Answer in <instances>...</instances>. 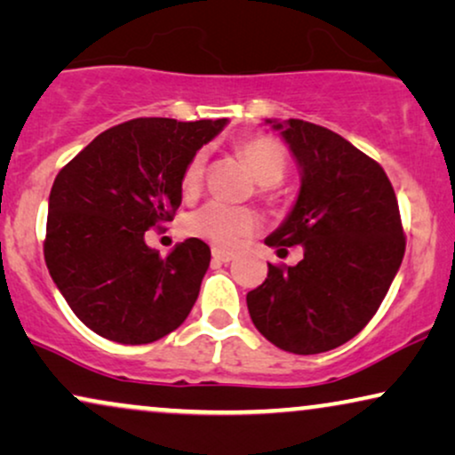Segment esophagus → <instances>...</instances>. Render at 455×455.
Returning a JSON list of instances; mask_svg holds the SVG:
<instances>
[{
    "label": "esophagus",
    "instance_id": "obj_1",
    "mask_svg": "<svg viewBox=\"0 0 455 455\" xmlns=\"http://www.w3.org/2000/svg\"><path fill=\"white\" fill-rule=\"evenodd\" d=\"M212 258H214L216 262L227 264V262H231V259L235 258V253H231V251H222V250H218V247H214V250H212Z\"/></svg>",
    "mask_w": 455,
    "mask_h": 455
}]
</instances>
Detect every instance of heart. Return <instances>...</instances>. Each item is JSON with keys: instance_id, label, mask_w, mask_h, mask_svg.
I'll return each mask as SVG.
<instances>
[{"instance_id": "b5f03b06", "label": "heart", "mask_w": 455, "mask_h": 455, "mask_svg": "<svg viewBox=\"0 0 455 455\" xmlns=\"http://www.w3.org/2000/svg\"><path fill=\"white\" fill-rule=\"evenodd\" d=\"M241 160L250 166L253 177L262 191H270L272 187L281 183L287 174V151L276 139L256 135L245 137L235 145ZM205 156L197 151L196 156L187 162L180 174V191L185 197L197 196L204 185ZM185 233L191 237L204 239L208 243L222 247V250H235L241 241L256 231L258 214L250 208H235V205H224L218 202L205 204L204 208L191 212L185 218Z\"/></svg>"}]
</instances>
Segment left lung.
<instances>
[{"label": "left lung", "mask_w": 455, "mask_h": 455, "mask_svg": "<svg viewBox=\"0 0 455 455\" xmlns=\"http://www.w3.org/2000/svg\"><path fill=\"white\" fill-rule=\"evenodd\" d=\"M281 132L299 166L298 202L266 245H301L295 266L268 264L247 293L256 329L291 354L335 349L377 314L405 251L391 180L372 157L324 126L266 120Z\"/></svg>", "instance_id": "8db88e82"}]
</instances>
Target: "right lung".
I'll return each instance as SVG.
<instances>
[{
	"mask_svg": "<svg viewBox=\"0 0 455 455\" xmlns=\"http://www.w3.org/2000/svg\"><path fill=\"white\" fill-rule=\"evenodd\" d=\"M227 123L129 120L97 135L58 172L45 264L70 310L97 335L151 343L189 316L210 247L191 237L162 258L145 231L172 220L185 164Z\"/></svg>",
	"mask_w": 455,
	"mask_h": 455,
	"instance_id": "add662e5",
	"label": "right lung"
}]
</instances>
